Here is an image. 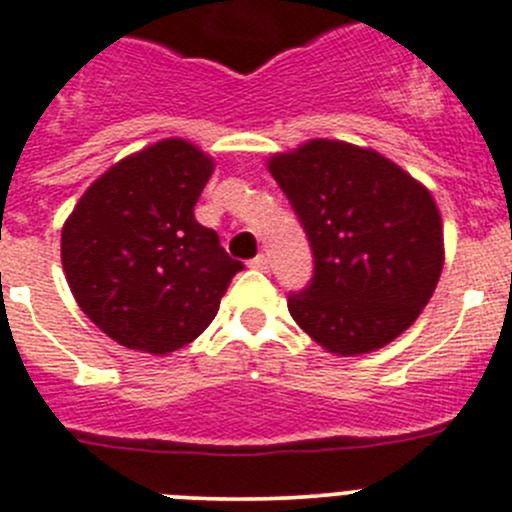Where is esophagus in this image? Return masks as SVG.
<instances>
[{"mask_svg": "<svg viewBox=\"0 0 512 512\" xmlns=\"http://www.w3.org/2000/svg\"><path fill=\"white\" fill-rule=\"evenodd\" d=\"M250 267H252V270L267 272V270H270V260H267V255H257V257H252V260H250Z\"/></svg>", "mask_w": 512, "mask_h": 512, "instance_id": "1", "label": "esophagus"}]
</instances>
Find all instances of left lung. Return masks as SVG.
Segmentation results:
<instances>
[{
	"label": "left lung",
	"instance_id": "left-lung-1",
	"mask_svg": "<svg viewBox=\"0 0 512 512\" xmlns=\"http://www.w3.org/2000/svg\"><path fill=\"white\" fill-rule=\"evenodd\" d=\"M267 170L315 255L310 285L287 297L292 320L340 357L403 335L445 265L443 220L428 187L380 152L340 140L277 152Z\"/></svg>",
	"mask_w": 512,
	"mask_h": 512
}]
</instances>
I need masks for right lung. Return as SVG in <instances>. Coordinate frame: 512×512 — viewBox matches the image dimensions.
Instances as JSON below:
<instances>
[{"mask_svg": "<svg viewBox=\"0 0 512 512\" xmlns=\"http://www.w3.org/2000/svg\"><path fill=\"white\" fill-rule=\"evenodd\" d=\"M215 160L170 137L109 167L62 227V267L84 315L119 345L170 355L207 330L242 262L195 205Z\"/></svg>", "mask_w": 512, "mask_h": 512, "instance_id": "right-lung-1", "label": "right lung"}]
</instances>
